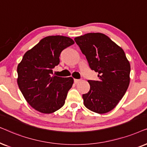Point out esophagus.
Masks as SVG:
<instances>
[{"label": "esophagus", "mask_w": 147, "mask_h": 147, "mask_svg": "<svg viewBox=\"0 0 147 147\" xmlns=\"http://www.w3.org/2000/svg\"><path fill=\"white\" fill-rule=\"evenodd\" d=\"M80 81H81V80L80 79H74V82H75V83H78Z\"/></svg>", "instance_id": "34e87169"}]
</instances>
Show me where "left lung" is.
<instances>
[{
  "mask_svg": "<svg viewBox=\"0 0 147 147\" xmlns=\"http://www.w3.org/2000/svg\"><path fill=\"white\" fill-rule=\"evenodd\" d=\"M75 41L86 56L98 81L89 80V91L83 94L84 105L97 113L109 112L118 105L130 83V64L122 48L101 33H89Z\"/></svg>",
  "mask_w": 147,
  "mask_h": 147,
  "instance_id": "left-lung-1",
  "label": "left lung"
}]
</instances>
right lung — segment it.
Here are the masks:
<instances>
[{
	"instance_id": "obj_1",
	"label": "right lung",
	"mask_w": 147,
	"mask_h": 147,
	"mask_svg": "<svg viewBox=\"0 0 147 147\" xmlns=\"http://www.w3.org/2000/svg\"><path fill=\"white\" fill-rule=\"evenodd\" d=\"M75 44L68 37L48 36L27 51L17 66V84L25 100L36 110L51 113L63 106L72 77L52 76L64 49Z\"/></svg>"
}]
</instances>
